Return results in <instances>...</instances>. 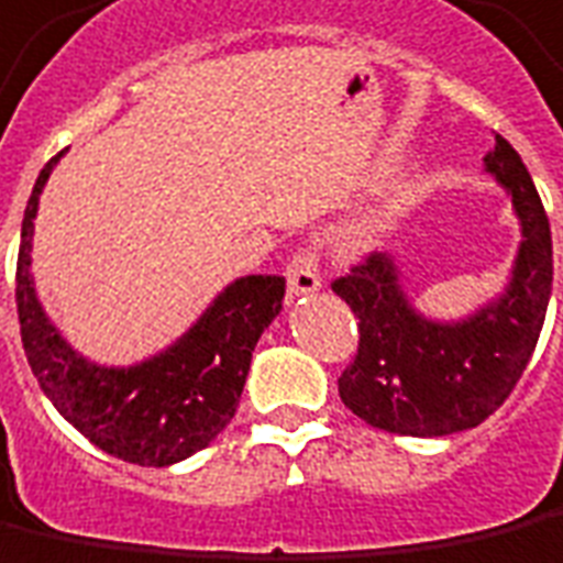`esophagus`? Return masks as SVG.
I'll return each mask as SVG.
<instances>
[{
    "instance_id": "34e87169",
    "label": "esophagus",
    "mask_w": 563,
    "mask_h": 563,
    "mask_svg": "<svg viewBox=\"0 0 563 563\" xmlns=\"http://www.w3.org/2000/svg\"><path fill=\"white\" fill-rule=\"evenodd\" d=\"M286 283H289V292L292 295H310L320 289V265H317V255L308 250H298L286 265Z\"/></svg>"
}]
</instances>
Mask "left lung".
I'll return each mask as SVG.
<instances>
[{"instance_id": "obj_1", "label": "left lung", "mask_w": 563, "mask_h": 563, "mask_svg": "<svg viewBox=\"0 0 563 563\" xmlns=\"http://www.w3.org/2000/svg\"><path fill=\"white\" fill-rule=\"evenodd\" d=\"M485 170L509 191L521 222L500 298L466 320H430L408 301L387 253H372L332 283L360 325V350L338 377V393L368 427L420 439L473 430L509 399L528 368L552 295L549 216L525 161L500 133Z\"/></svg>"}]
</instances>
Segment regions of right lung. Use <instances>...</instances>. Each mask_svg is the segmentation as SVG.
Wrapping results in <instances>:
<instances>
[{"label": "right lung", "mask_w": 563, "mask_h": 563, "mask_svg": "<svg viewBox=\"0 0 563 563\" xmlns=\"http://www.w3.org/2000/svg\"><path fill=\"white\" fill-rule=\"evenodd\" d=\"M60 158L63 152L38 173L21 225L14 295L26 360L54 408L100 451L124 463L170 466L231 423L255 344L283 308L286 280L277 274L241 277L158 356L128 368L90 363L48 320L30 274L38 195Z\"/></svg>", "instance_id": "right-lung-1"}]
</instances>
